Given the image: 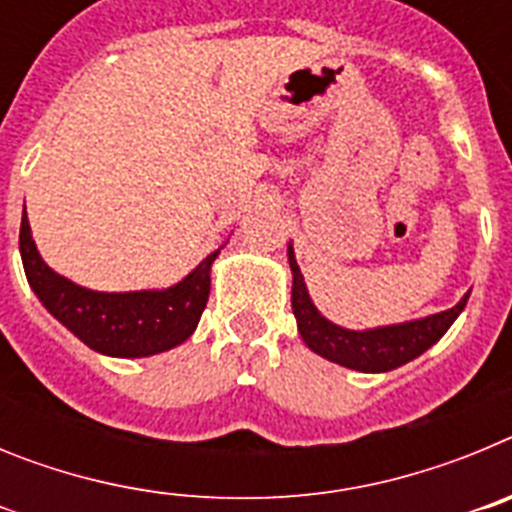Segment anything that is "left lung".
I'll return each instance as SVG.
<instances>
[{
    "label": "left lung",
    "mask_w": 512,
    "mask_h": 512,
    "mask_svg": "<svg viewBox=\"0 0 512 512\" xmlns=\"http://www.w3.org/2000/svg\"><path fill=\"white\" fill-rule=\"evenodd\" d=\"M287 259L289 269H292V312H295L302 341L307 343L310 351H315L323 359L364 374L392 372L397 366L418 359L433 343L441 341L443 333L454 325V320L459 318L469 300L467 292L451 310L436 312V315H428V318L351 330L328 320L315 307L310 292H307L305 277H302L300 266H297L292 243L287 246Z\"/></svg>",
    "instance_id": "obj_1"
}]
</instances>
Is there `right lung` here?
Instances as JSON below:
<instances>
[{
  "label": "right lung",
  "mask_w": 512,
  "mask_h": 512,
  "mask_svg": "<svg viewBox=\"0 0 512 512\" xmlns=\"http://www.w3.org/2000/svg\"><path fill=\"white\" fill-rule=\"evenodd\" d=\"M220 248L171 287L97 292L61 277L45 264L33 241L27 212L22 210L20 256L35 297L81 343L117 359L164 354L192 336L210 297V269Z\"/></svg>",
  "instance_id": "1"
}]
</instances>
